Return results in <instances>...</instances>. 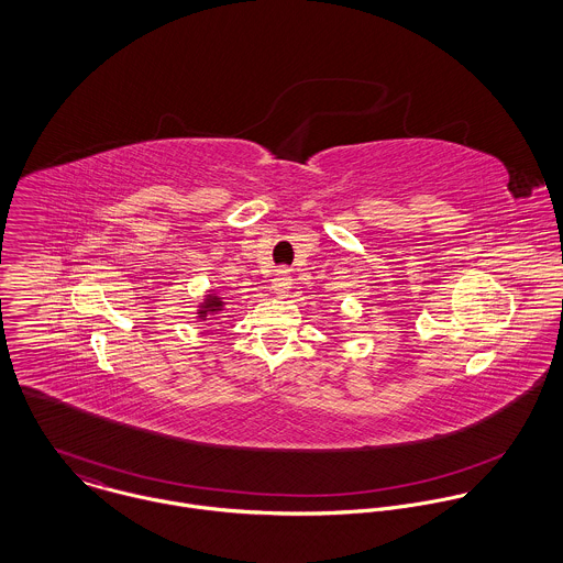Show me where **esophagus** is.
I'll list each match as a JSON object with an SVG mask.
<instances>
[{
    "label": "esophagus",
    "mask_w": 563,
    "mask_h": 563,
    "mask_svg": "<svg viewBox=\"0 0 563 563\" xmlns=\"http://www.w3.org/2000/svg\"><path fill=\"white\" fill-rule=\"evenodd\" d=\"M271 288L275 290L277 297H288V292H290V288H292V277L288 275V271H279V273L275 275V279L271 282Z\"/></svg>",
    "instance_id": "34e87169"
}]
</instances>
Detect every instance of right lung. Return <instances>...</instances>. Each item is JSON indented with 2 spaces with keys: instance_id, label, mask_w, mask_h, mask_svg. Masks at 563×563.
Instances as JSON below:
<instances>
[{
  "instance_id": "right-lung-1",
  "label": "right lung",
  "mask_w": 563,
  "mask_h": 563,
  "mask_svg": "<svg viewBox=\"0 0 563 563\" xmlns=\"http://www.w3.org/2000/svg\"><path fill=\"white\" fill-rule=\"evenodd\" d=\"M225 308V301H223V297H219L217 292H208L206 295V299L199 303V310H197V319H201V321H206L210 314H219L221 310Z\"/></svg>"
}]
</instances>
